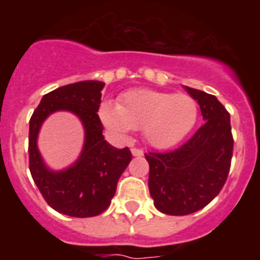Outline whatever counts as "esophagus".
<instances>
[{
	"label": "esophagus",
	"mask_w": 260,
	"mask_h": 260,
	"mask_svg": "<svg viewBox=\"0 0 260 260\" xmlns=\"http://www.w3.org/2000/svg\"><path fill=\"white\" fill-rule=\"evenodd\" d=\"M132 153L134 156H143V151L141 148H132Z\"/></svg>",
	"instance_id": "1"
}]
</instances>
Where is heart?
I'll list each match as a JSON object with an SVG mask.
<instances>
[{
  "label": "heart",
  "mask_w": 260,
  "mask_h": 260,
  "mask_svg": "<svg viewBox=\"0 0 260 260\" xmlns=\"http://www.w3.org/2000/svg\"><path fill=\"white\" fill-rule=\"evenodd\" d=\"M99 114L103 123L118 134L143 128L151 146L169 148L191 132L198 118V105L187 95L133 89L119 99L118 105L102 104Z\"/></svg>",
  "instance_id": "obj_1"
}]
</instances>
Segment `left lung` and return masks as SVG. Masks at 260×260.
Instances as JSON below:
<instances>
[{"label":"left lung","instance_id":"1","mask_svg":"<svg viewBox=\"0 0 260 260\" xmlns=\"http://www.w3.org/2000/svg\"><path fill=\"white\" fill-rule=\"evenodd\" d=\"M201 107L204 123L182 146L144 153L148 187L160 212L183 216L206 207L221 191L233 156L231 116L213 95L185 87Z\"/></svg>","mask_w":260,"mask_h":260}]
</instances>
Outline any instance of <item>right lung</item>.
Masks as SVG:
<instances>
[{
  "label": "right lung",
  "instance_id": "obj_1",
  "mask_svg": "<svg viewBox=\"0 0 260 260\" xmlns=\"http://www.w3.org/2000/svg\"><path fill=\"white\" fill-rule=\"evenodd\" d=\"M103 82L84 80L62 86L43 96L29 119V172L43 198L57 212L73 217H92L104 212L116 194L117 182L132 152L118 150L103 135L99 118ZM69 110L81 118L86 132L82 155L74 166L61 172L49 171L37 150V134L42 121L53 111Z\"/></svg>",
  "mask_w": 260,
  "mask_h": 260
}]
</instances>
